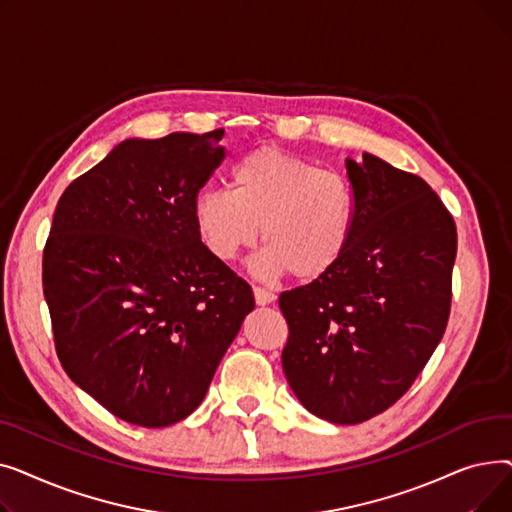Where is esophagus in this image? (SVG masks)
<instances>
[{"label":"esophagus","mask_w":512,"mask_h":512,"mask_svg":"<svg viewBox=\"0 0 512 512\" xmlns=\"http://www.w3.org/2000/svg\"><path fill=\"white\" fill-rule=\"evenodd\" d=\"M255 292V301L257 305H270L276 301V294L270 290V288H263V286H255L253 288Z\"/></svg>","instance_id":"esophagus-1"}]
</instances>
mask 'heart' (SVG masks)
I'll return each mask as SVG.
<instances>
[{
  "instance_id": "1",
  "label": "heart",
  "mask_w": 512,
  "mask_h": 512,
  "mask_svg": "<svg viewBox=\"0 0 512 512\" xmlns=\"http://www.w3.org/2000/svg\"><path fill=\"white\" fill-rule=\"evenodd\" d=\"M203 245L224 261L251 249L261 230L265 247L253 259L259 276L292 274L311 282L344 257L357 224L353 182L336 170L276 147L238 159L230 188H203L193 201Z\"/></svg>"
}]
</instances>
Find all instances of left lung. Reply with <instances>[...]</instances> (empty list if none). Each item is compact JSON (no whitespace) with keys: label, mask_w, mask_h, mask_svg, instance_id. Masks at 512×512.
Instances as JSON below:
<instances>
[{"label":"left lung","mask_w":512,"mask_h":512,"mask_svg":"<svg viewBox=\"0 0 512 512\" xmlns=\"http://www.w3.org/2000/svg\"><path fill=\"white\" fill-rule=\"evenodd\" d=\"M351 245L332 270L280 294L286 380L313 415L355 425L390 409L440 344L456 226L423 178L363 153Z\"/></svg>","instance_id":"1"}]
</instances>
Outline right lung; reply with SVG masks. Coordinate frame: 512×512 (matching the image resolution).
I'll return each instance as SVG.
<instances>
[{"instance_id": "right-lung-1", "label": "right lung", "mask_w": 512, "mask_h": 512, "mask_svg": "<svg viewBox=\"0 0 512 512\" xmlns=\"http://www.w3.org/2000/svg\"><path fill=\"white\" fill-rule=\"evenodd\" d=\"M222 137L128 139L70 182L53 213L43 294L56 353L76 386L134 425L191 415L255 309L193 220Z\"/></svg>"}]
</instances>
